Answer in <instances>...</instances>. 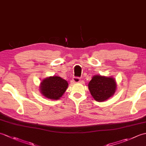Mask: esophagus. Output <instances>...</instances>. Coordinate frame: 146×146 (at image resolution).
Here are the masks:
<instances>
[{
  "label": "esophagus",
  "mask_w": 146,
  "mask_h": 146,
  "mask_svg": "<svg viewBox=\"0 0 146 146\" xmlns=\"http://www.w3.org/2000/svg\"><path fill=\"white\" fill-rule=\"evenodd\" d=\"M73 82L74 83H79V82H80V78H79V77H78V76L73 77Z\"/></svg>",
  "instance_id": "obj_1"
}]
</instances>
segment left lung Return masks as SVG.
<instances>
[{"mask_svg":"<svg viewBox=\"0 0 146 146\" xmlns=\"http://www.w3.org/2000/svg\"><path fill=\"white\" fill-rule=\"evenodd\" d=\"M92 97L97 102H104L111 97L116 90V82L113 78L96 75L88 83Z\"/></svg>","mask_w":146,"mask_h":146,"instance_id":"1","label":"left lung"}]
</instances>
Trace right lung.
<instances>
[{
    "label": "right lung",
    "mask_w": 146,
    "mask_h": 146,
    "mask_svg": "<svg viewBox=\"0 0 146 146\" xmlns=\"http://www.w3.org/2000/svg\"><path fill=\"white\" fill-rule=\"evenodd\" d=\"M68 83L60 76H51L42 80L40 90L45 97L51 100H58L64 94Z\"/></svg>",
    "instance_id": "right-lung-1"
}]
</instances>
